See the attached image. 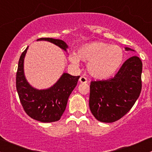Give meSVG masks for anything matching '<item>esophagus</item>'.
Segmentation results:
<instances>
[{
    "mask_svg": "<svg viewBox=\"0 0 152 152\" xmlns=\"http://www.w3.org/2000/svg\"><path fill=\"white\" fill-rule=\"evenodd\" d=\"M79 82L80 83H87V79L83 76H81L79 79Z\"/></svg>",
    "mask_w": 152,
    "mask_h": 152,
    "instance_id": "obj_1",
    "label": "esophagus"
}]
</instances>
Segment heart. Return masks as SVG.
Here are the masks:
<instances>
[{
  "label": "heart",
  "instance_id": "heart-1",
  "mask_svg": "<svg viewBox=\"0 0 152 152\" xmlns=\"http://www.w3.org/2000/svg\"><path fill=\"white\" fill-rule=\"evenodd\" d=\"M68 59L77 65L80 59L88 62V71L96 79H107L113 75L122 65L124 51L121 47L103 42H93L78 48L77 55L71 53Z\"/></svg>",
  "mask_w": 152,
  "mask_h": 152
}]
</instances>
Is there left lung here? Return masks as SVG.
<instances>
[{
  "label": "left lung",
  "instance_id": "1",
  "mask_svg": "<svg viewBox=\"0 0 152 152\" xmlns=\"http://www.w3.org/2000/svg\"><path fill=\"white\" fill-rule=\"evenodd\" d=\"M125 50L134 51L129 48ZM142 66L141 60L132 56L113 78L91 82L89 107L98 121L114 122L130 110L141 91Z\"/></svg>",
  "mask_w": 152,
  "mask_h": 152
}]
</instances>
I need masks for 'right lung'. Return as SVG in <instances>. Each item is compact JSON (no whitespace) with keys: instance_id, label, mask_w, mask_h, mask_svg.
I'll return each instance as SVG.
<instances>
[{"instance_id":"right-lung-1","label":"right lung","mask_w":152,"mask_h":152,"mask_svg":"<svg viewBox=\"0 0 152 152\" xmlns=\"http://www.w3.org/2000/svg\"><path fill=\"white\" fill-rule=\"evenodd\" d=\"M37 41H48L66 51L68 45L63 40L41 38ZM28 47L20 56L16 75V88L20 102L31 118L44 123L58 121L64 112L69 96L75 88L80 76L64 73L58 80L48 89L34 88L28 83L24 75V58Z\"/></svg>"}]
</instances>
